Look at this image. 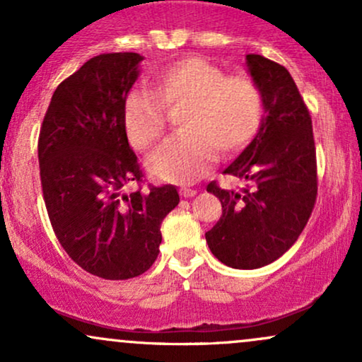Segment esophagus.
Returning <instances> with one entry per match:
<instances>
[{
    "instance_id": "obj_1",
    "label": "esophagus",
    "mask_w": 362,
    "mask_h": 362,
    "mask_svg": "<svg viewBox=\"0 0 362 362\" xmlns=\"http://www.w3.org/2000/svg\"><path fill=\"white\" fill-rule=\"evenodd\" d=\"M180 194L184 195V197H194V195L197 194V190H195V189H189V187H182Z\"/></svg>"
}]
</instances>
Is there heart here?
Here are the masks:
<instances>
[{
    "mask_svg": "<svg viewBox=\"0 0 362 362\" xmlns=\"http://www.w3.org/2000/svg\"><path fill=\"white\" fill-rule=\"evenodd\" d=\"M184 131L149 156L153 175L175 184L201 178L218 158L242 151L264 119V97L252 78L228 76L199 56L170 62L155 76V91L134 88L124 100V127L138 149H149L165 132L167 109H180Z\"/></svg>",
    "mask_w": 362,
    "mask_h": 362,
    "instance_id": "1",
    "label": "heart"
}]
</instances>
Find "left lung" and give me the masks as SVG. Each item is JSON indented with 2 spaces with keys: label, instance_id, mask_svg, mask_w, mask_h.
Masks as SVG:
<instances>
[{
  "label": "left lung",
  "instance_id": "8db88e82",
  "mask_svg": "<svg viewBox=\"0 0 362 362\" xmlns=\"http://www.w3.org/2000/svg\"><path fill=\"white\" fill-rule=\"evenodd\" d=\"M265 115L253 141L223 173L245 178L242 194L213 180L207 192L223 216L206 233L213 255L228 267L259 269L277 260L305 230L317 202V148L311 115L288 69L259 54L247 56Z\"/></svg>",
  "mask_w": 362,
  "mask_h": 362
}]
</instances>
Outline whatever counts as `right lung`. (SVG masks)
<instances>
[{
	"instance_id": "add662e5",
	"label": "right lung",
	"mask_w": 362,
	"mask_h": 362,
	"mask_svg": "<svg viewBox=\"0 0 362 362\" xmlns=\"http://www.w3.org/2000/svg\"><path fill=\"white\" fill-rule=\"evenodd\" d=\"M141 61L136 52L86 61L54 91L39 134L54 233L83 271L109 281L138 277L155 264L161 221L180 202L173 185L141 190L144 175L122 115ZM129 183L140 189L126 194Z\"/></svg>"
}]
</instances>
